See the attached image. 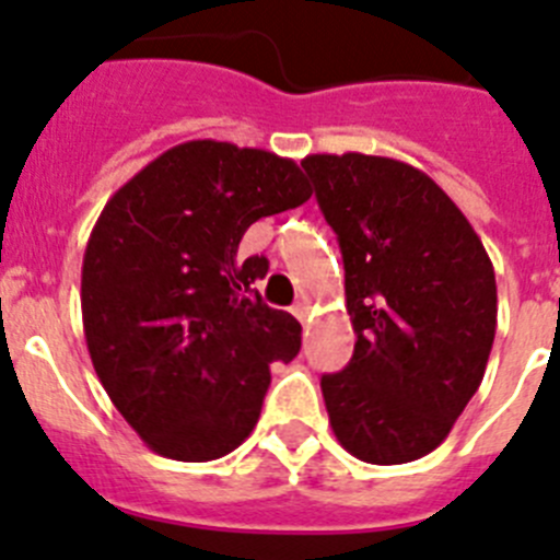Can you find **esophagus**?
Listing matches in <instances>:
<instances>
[{
	"mask_svg": "<svg viewBox=\"0 0 560 560\" xmlns=\"http://www.w3.org/2000/svg\"><path fill=\"white\" fill-rule=\"evenodd\" d=\"M291 314H294L300 322H307L311 319V305H307V302H296V305L291 307Z\"/></svg>",
	"mask_w": 560,
	"mask_h": 560,
	"instance_id": "obj_1",
	"label": "esophagus"
}]
</instances>
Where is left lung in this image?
Instances as JSON below:
<instances>
[{
    "label": "left lung",
    "instance_id": "left-lung-1",
    "mask_svg": "<svg viewBox=\"0 0 560 560\" xmlns=\"http://www.w3.org/2000/svg\"><path fill=\"white\" fill-rule=\"evenodd\" d=\"M343 258L355 352L322 377L338 444L366 464L433 453L478 392L497 330L494 266L458 205L394 158L302 161Z\"/></svg>",
    "mask_w": 560,
    "mask_h": 560
}]
</instances>
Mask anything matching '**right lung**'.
I'll use <instances>...</instances> for the list:
<instances>
[{
    "label": "right lung",
    "instance_id": "1",
    "mask_svg": "<svg viewBox=\"0 0 560 560\" xmlns=\"http://www.w3.org/2000/svg\"><path fill=\"white\" fill-rule=\"evenodd\" d=\"M289 158L228 141L163 152L107 199L82 255V330L96 377L163 458L217 460L258 424L269 366L302 327L264 305L246 228L311 199Z\"/></svg>",
    "mask_w": 560,
    "mask_h": 560
}]
</instances>
